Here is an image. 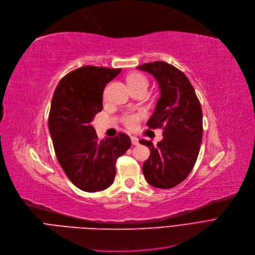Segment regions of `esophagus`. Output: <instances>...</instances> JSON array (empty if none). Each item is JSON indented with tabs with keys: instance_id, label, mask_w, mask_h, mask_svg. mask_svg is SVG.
Returning a JSON list of instances; mask_svg holds the SVG:
<instances>
[{
	"instance_id": "obj_1",
	"label": "esophagus",
	"mask_w": 255,
	"mask_h": 255,
	"mask_svg": "<svg viewBox=\"0 0 255 255\" xmlns=\"http://www.w3.org/2000/svg\"><path fill=\"white\" fill-rule=\"evenodd\" d=\"M130 140H131V144L132 145H138L139 144V139L137 137H135V136H131Z\"/></svg>"
}]
</instances>
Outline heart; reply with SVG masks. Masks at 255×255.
<instances>
[{
	"instance_id": "obj_1",
	"label": "heart",
	"mask_w": 255,
	"mask_h": 255,
	"mask_svg": "<svg viewBox=\"0 0 255 255\" xmlns=\"http://www.w3.org/2000/svg\"><path fill=\"white\" fill-rule=\"evenodd\" d=\"M128 83L129 86H146L148 85V81L144 75L140 74V72H135V74H131L128 78ZM144 112L143 111H130V112H126L123 117H121V121L123 124L128 128L134 130L138 128L140 120L144 117Z\"/></svg>"
}]
</instances>
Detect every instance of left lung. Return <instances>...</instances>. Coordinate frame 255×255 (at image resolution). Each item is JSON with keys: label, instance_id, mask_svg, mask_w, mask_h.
<instances>
[{"label": "left lung", "instance_id": "left-lung-1", "mask_svg": "<svg viewBox=\"0 0 255 255\" xmlns=\"http://www.w3.org/2000/svg\"><path fill=\"white\" fill-rule=\"evenodd\" d=\"M137 68L151 74L161 89L147 126L163 128V139L156 146L139 141L150 150L143 174L152 187L170 189L186 179L196 163L203 132L201 106L189 79L175 66L154 61Z\"/></svg>", "mask_w": 255, "mask_h": 255}]
</instances>
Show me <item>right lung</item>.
Returning a JSON list of instances; mask_svg holds the SVG:
<instances>
[{
  "mask_svg": "<svg viewBox=\"0 0 255 255\" xmlns=\"http://www.w3.org/2000/svg\"><path fill=\"white\" fill-rule=\"evenodd\" d=\"M121 68L86 65L70 71L54 92L48 128L55 153L67 177L85 192L110 187L116 161L130 147V139L119 132L100 140L91 121L103 110V92Z\"/></svg>",
  "mask_w": 255,
  "mask_h": 255,
  "instance_id": "right-lung-1",
  "label": "right lung"
}]
</instances>
